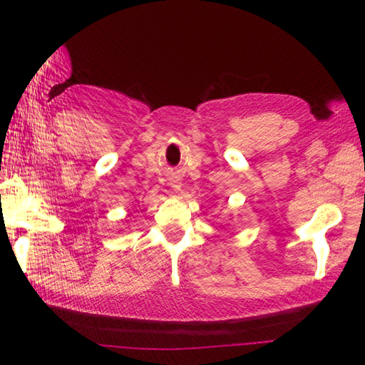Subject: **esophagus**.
<instances>
[{"label":"esophagus","mask_w":365,"mask_h":365,"mask_svg":"<svg viewBox=\"0 0 365 365\" xmlns=\"http://www.w3.org/2000/svg\"><path fill=\"white\" fill-rule=\"evenodd\" d=\"M174 187H175V188H180V185H174Z\"/></svg>","instance_id":"obj_1"}]
</instances>
